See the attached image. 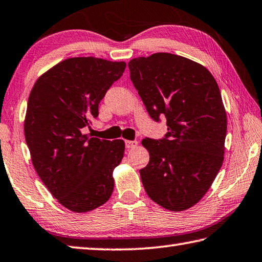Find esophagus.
<instances>
[{"label":"esophagus","mask_w":262,"mask_h":262,"mask_svg":"<svg viewBox=\"0 0 262 262\" xmlns=\"http://www.w3.org/2000/svg\"><path fill=\"white\" fill-rule=\"evenodd\" d=\"M125 146H126V148H135V147H137L138 146V141H136V140H126L125 141Z\"/></svg>","instance_id":"obj_1"}]
</instances>
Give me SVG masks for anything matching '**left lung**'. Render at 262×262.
<instances>
[{"label":"left lung","mask_w":262,"mask_h":262,"mask_svg":"<svg viewBox=\"0 0 262 262\" xmlns=\"http://www.w3.org/2000/svg\"><path fill=\"white\" fill-rule=\"evenodd\" d=\"M130 77L152 120L165 116L164 139H144L149 163L140 170L147 195L169 211L194 206L224 162L227 115L209 70L167 52L129 61Z\"/></svg>","instance_id":"8db88e82"}]
</instances>
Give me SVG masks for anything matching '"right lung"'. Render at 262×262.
<instances>
[{
	"label": "right lung",
	"mask_w": 262,
	"mask_h": 262,
	"mask_svg": "<svg viewBox=\"0 0 262 262\" xmlns=\"http://www.w3.org/2000/svg\"><path fill=\"white\" fill-rule=\"evenodd\" d=\"M124 61L74 57L37 78L29 93L25 139L39 179L59 203L76 213L110 200L113 171L124 155L122 139L83 135L98 116V105L122 76Z\"/></svg>",
	"instance_id": "1"
}]
</instances>
